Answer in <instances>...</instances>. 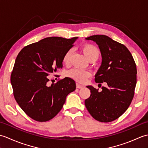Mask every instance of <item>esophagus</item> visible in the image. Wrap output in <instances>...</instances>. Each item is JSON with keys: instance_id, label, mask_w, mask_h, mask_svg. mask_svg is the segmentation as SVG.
<instances>
[{"instance_id": "obj_1", "label": "esophagus", "mask_w": 148, "mask_h": 148, "mask_svg": "<svg viewBox=\"0 0 148 148\" xmlns=\"http://www.w3.org/2000/svg\"><path fill=\"white\" fill-rule=\"evenodd\" d=\"M84 87V86L81 85V84H79V83H76V88H83Z\"/></svg>"}]
</instances>
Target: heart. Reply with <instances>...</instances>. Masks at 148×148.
Listing matches in <instances>:
<instances>
[{
    "mask_svg": "<svg viewBox=\"0 0 148 148\" xmlns=\"http://www.w3.org/2000/svg\"><path fill=\"white\" fill-rule=\"evenodd\" d=\"M83 51L89 60L93 58H98L100 53L99 49L95 46L92 45V44H86V45H84L83 46ZM72 53V49H69L65 52L64 56H63V62L65 64H69V63L70 62ZM67 75L68 77L78 81V82L83 83L86 81L87 78H88L90 76L91 73L89 71L86 70H81L79 69L74 68L69 70L67 72Z\"/></svg>",
    "mask_w": 148,
    "mask_h": 148,
    "instance_id": "1",
    "label": "heart"
}]
</instances>
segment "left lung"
Listing matches in <instances>:
<instances>
[{
  "mask_svg": "<svg viewBox=\"0 0 148 148\" xmlns=\"http://www.w3.org/2000/svg\"><path fill=\"white\" fill-rule=\"evenodd\" d=\"M98 45L102 64L95 74L97 83L106 82L99 92L87 86L91 95L84 101L90 114L100 122H111L127 111L134 95L137 83V68L133 56L125 45L104 35L86 37Z\"/></svg>",
  "mask_w": 148,
  "mask_h": 148,
  "instance_id": "1",
  "label": "left lung"
}]
</instances>
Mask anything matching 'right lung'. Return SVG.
<instances>
[{"label": "right lung", "mask_w": 148, "mask_h": 148, "mask_svg": "<svg viewBox=\"0 0 148 148\" xmlns=\"http://www.w3.org/2000/svg\"><path fill=\"white\" fill-rule=\"evenodd\" d=\"M77 37H46L22 49L11 76L13 94L21 109L32 119L44 122L60 111L75 81L65 77L48 86V76L62 67L63 56Z\"/></svg>", "instance_id": "1"}]
</instances>
